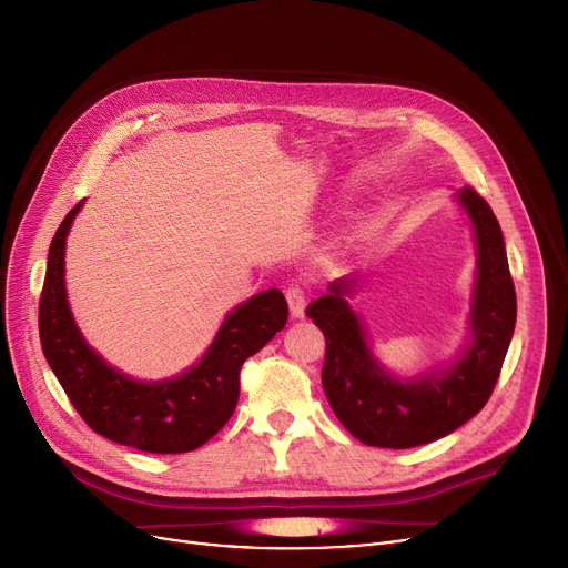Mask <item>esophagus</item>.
I'll return each mask as SVG.
<instances>
[{
	"label": "esophagus",
	"mask_w": 568,
	"mask_h": 568,
	"mask_svg": "<svg viewBox=\"0 0 568 568\" xmlns=\"http://www.w3.org/2000/svg\"><path fill=\"white\" fill-rule=\"evenodd\" d=\"M286 303H288L291 320H303L305 317V294L301 288H296V286L286 288Z\"/></svg>",
	"instance_id": "34e87169"
}]
</instances>
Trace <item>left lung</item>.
<instances>
[{"mask_svg": "<svg viewBox=\"0 0 568 568\" xmlns=\"http://www.w3.org/2000/svg\"><path fill=\"white\" fill-rule=\"evenodd\" d=\"M455 201L471 222L476 272L467 336L448 363L403 376L374 355L367 326L351 305L363 274L332 282L329 294L307 307L326 341V400L338 422L374 448L405 450L453 434L484 409L505 363L517 294L500 222L471 186L457 189Z\"/></svg>", "mask_w": 568, "mask_h": 568, "instance_id": "1", "label": "left lung"}]
</instances>
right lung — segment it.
<instances>
[{
    "mask_svg": "<svg viewBox=\"0 0 568 568\" xmlns=\"http://www.w3.org/2000/svg\"><path fill=\"white\" fill-rule=\"evenodd\" d=\"M82 203L63 217L49 246L40 298L42 353L92 432L142 453H192L232 417L239 369L284 329L286 298L280 288L261 291L232 307L199 363L168 379H134L84 341L68 303L65 239Z\"/></svg>",
    "mask_w": 568,
    "mask_h": 568,
    "instance_id": "obj_1",
    "label": "right lung"
}]
</instances>
